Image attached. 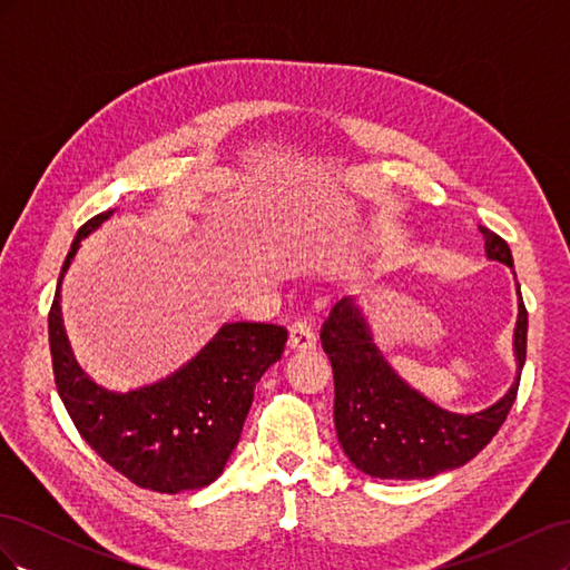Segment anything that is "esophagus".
<instances>
[{
    "label": "esophagus",
    "instance_id": "1",
    "mask_svg": "<svg viewBox=\"0 0 570 570\" xmlns=\"http://www.w3.org/2000/svg\"><path fill=\"white\" fill-rule=\"evenodd\" d=\"M287 344H289V350H295V352L314 350L316 347V335H314L312 323H306V321H295V323H292L289 325V340H287Z\"/></svg>",
    "mask_w": 570,
    "mask_h": 570
}]
</instances>
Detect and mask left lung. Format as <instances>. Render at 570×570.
Returning <instances> with one entry per match:
<instances>
[{
    "label": "left lung",
    "mask_w": 570,
    "mask_h": 570,
    "mask_svg": "<svg viewBox=\"0 0 570 570\" xmlns=\"http://www.w3.org/2000/svg\"><path fill=\"white\" fill-rule=\"evenodd\" d=\"M492 262L513 266L509 245L478 226ZM519 289L513 327L515 377L509 392L475 413L433 404L404 383L373 342L368 321L352 297H342L321 327V344L335 377V430L344 454L371 478L419 480L459 469L478 456L507 421L525 364L528 312Z\"/></svg>",
    "instance_id": "1"
}]
</instances>
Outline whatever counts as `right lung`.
<instances>
[{"mask_svg": "<svg viewBox=\"0 0 570 570\" xmlns=\"http://www.w3.org/2000/svg\"><path fill=\"white\" fill-rule=\"evenodd\" d=\"M114 214L85 223L68 252L49 308L55 383L78 433L137 488L178 494L199 490L226 469L249 413L254 387L281 361L287 331L273 323H223L218 333L161 381L111 392L85 373L61 318V283L80 243Z\"/></svg>", "mask_w": 570, "mask_h": 570, "instance_id": "obj_1", "label": "right lung"}]
</instances>
